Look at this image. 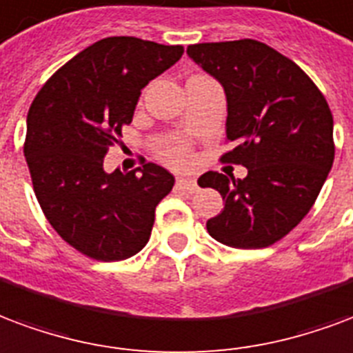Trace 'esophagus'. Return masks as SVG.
I'll return each mask as SVG.
<instances>
[{"label": "esophagus", "instance_id": "1", "mask_svg": "<svg viewBox=\"0 0 353 353\" xmlns=\"http://www.w3.org/2000/svg\"><path fill=\"white\" fill-rule=\"evenodd\" d=\"M177 187H181V189L187 190V192H196L198 183L194 177L181 176V177H177Z\"/></svg>", "mask_w": 353, "mask_h": 353}]
</instances>
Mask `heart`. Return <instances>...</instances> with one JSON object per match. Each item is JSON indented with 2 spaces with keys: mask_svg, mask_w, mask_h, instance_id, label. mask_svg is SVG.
Segmentation results:
<instances>
[{
  "mask_svg": "<svg viewBox=\"0 0 353 353\" xmlns=\"http://www.w3.org/2000/svg\"><path fill=\"white\" fill-rule=\"evenodd\" d=\"M164 157L172 164H183L189 161V150L185 148L183 143H174V145H170L168 150L164 151Z\"/></svg>",
  "mask_w": 353,
  "mask_h": 353,
  "instance_id": "heart-1",
  "label": "heart"
}]
</instances>
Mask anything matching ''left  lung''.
I'll return each mask as SVG.
<instances>
[{
  "instance_id": "obj_1",
  "label": "left lung",
  "mask_w": 353,
  "mask_h": 353,
  "mask_svg": "<svg viewBox=\"0 0 353 353\" xmlns=\"http://www.w3.org/2000/svg\"><path fill=\"white\" fill-rule=\"evenodd\" d=\"M187 54L226 95V138L237 145L223 161L247 168L245 179H198L224 202L208 232L234 249L270 247L301 223L333 166L327 101L292 59L252 39L190 44Z\"/></svg>"
}]
</instances>
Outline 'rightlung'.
Listing matches in <instances>:
<instances>
[{
	"label": "right lung",
	"mask_w": 353,
	"mask_h": 353,
	"mask_svg": "<svg viewBox=\"0 0 353 353\" xmlns=\"http://www.w3.org/2000/svg\"><path fill=\"white\" fill-rule=\"evenodd\" d=\"M183 46L106 37L44 83L28 112L23 155L41 210L70 247L103 262L150 241L174 176L159 164L104 172L108 148L134 116L140 91L179 61Z\"/></svg>",
	"instance_id": "1"
}]
</instances>
